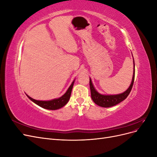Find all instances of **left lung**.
Listing matches in <instances>:
<instances>
[{
    "label": "left lung",
    "mask_w": 157,
    "mask_h": 157,
    "mask_svg": "<svg viewBox=\"0 0 157 157\" xmlns=\"http://www.w3.org/2000/svg\"><path fill=\"white\" fill-rule=\"evenodd\" d=\"M133 61H134V71H133V77L131 84L126 91L121 94L115 95H106L99 93L96 90V88H94L92 82V80L90 78V91H91V97L92 100L96 105L102 107H113L114 105H117L118 103H121L123 100H124V99L128 97L130 92H131V90L133 86V84H134V82L135 63L134 58H133Z\"/></svg>",
    "instance_id": "8db88e82"
}]
</instances>
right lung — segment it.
<instances>
[{
    "label": "right lung",
    "mask_w": 157,
    "mask_h": 157,
    "mask_svg": "<svg viewBox=\"0 0 157 157\" xmlns=\"http://www.w3.org/2000/svg\"><path fill=\"white\" fill-rule=\"evenodd\" d=\"M75 80V79L73 80V82L71 83V86L69 87L67 91H66V92L63 95V96L58 98L51 99V100H48V101H40V100H36V99H33L28 96L27 94L26 95L30 100H31L33 102H34L35 104H36L37 105H39L46 109H49V110H56V109H59L65 106L69 101L71 97V92H72V89L73 87Z\"/></svg>",
    "instance_id": "right-lung-1"
}]
</instances>
